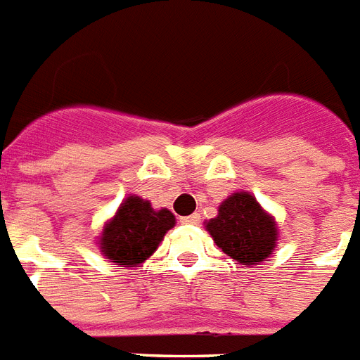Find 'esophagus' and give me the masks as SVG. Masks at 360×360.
<instances>
[{
  "label": "esophagus",
  "instance_id": "1",
  "mask_svg": "<svg viewBox=\"0 0 360 360\" xmlns=\"http://www.w3.org/2000/svg\"><path fill=\"white\" fill-rule=\"evenodd\" d=\"M180 222H182V224H187V226H193V224H198V222H200V215H198V213H193V215L182 217Z\"/></svg>",
  "mask_w": 360,
  "mask_h": 360
}]
</instances>
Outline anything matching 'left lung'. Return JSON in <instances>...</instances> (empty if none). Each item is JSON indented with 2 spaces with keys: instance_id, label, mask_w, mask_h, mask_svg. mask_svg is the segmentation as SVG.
<instances>
[{
  "instance_id": "1",
  "label": "left lung",
  "mask_w": 360,
  "mask_h": 360,
  "mask_svg": "<svg viewBox=\"0 0 360 360\" xmlns=\"http://www.w3.org/2000/svg\"><path fill=\"white\" fill-rule=\"evenodd\" d=\"M204 228L215 245L240 265H261L278 248L276 219L248 191H236L224 198L217 217L204 222Z\"/></svg>"
}]
</instances>
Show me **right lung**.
I'll return each mask as SVG.
<instances>
[{
	"instance_id": "add662e5",
	"label": "right lung",
	"mask_w": 360,
	"mask_h": 360,
	"mask_svg": "<svg viewBox=\"0 0 360 360\" xmlns=\"http://www.w3.org/2000/svg\"><path fill=\"white\" fill-rule=\"evenodd\" d=\"M176 224L167 207L154 210L150 202L129 195L110 217L97 239L101 254L120 266L143 265L158 250L165 233Z\"/></svg>"
}]
</instances>
